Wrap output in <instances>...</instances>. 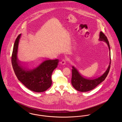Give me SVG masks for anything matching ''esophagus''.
Here are the masks:
<instances>
[{
    "instance_id": "1",
    "label": "esophagus",
    "mask_w": 122,
    "mask_h": 122,
    "mask_svg": "<svg viewBox=\"0 0 122 122\" xmlns=\"http://www.w3.org/2000/svg\"><path fill=\"white\" fill-rule=\"evenodd\" d=\"M60 64L62 65H64L66 64V61H65V60L63 59L62 60H61V61H60Z\"/></svg>"
}]
</instances>
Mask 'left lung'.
I'll return each mask as SVG.
<instances>
[{
    "label": "left lung",
    "instance_id": "1",
    "mask_svg": "<svg viewBox=\"0 0 122 122\" xmlns=\"http://www.w3.org/2000/svg\"><path fill=\"white\" fill-rule=\"evenodd\" d=\"M99 41L105 42L108 46L109 50L110 62L107 69L103 75L95 78H87L83 76L79 72L77 69L74 66L72 69L71 83L73 86L78 91L81 92H86L91 91L97 87L99 84L104 81L107 76L110 68L111 64L110 47L109 41L106 36L102 31H100Z\"/></svg>",
    "mask_w": 122,
    "mask_h": 122
}]
</instances>
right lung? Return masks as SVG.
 I'll use <instances>...</instances> for the list:
<instances>
[{"mask_svg":"<svg viewBox=\"0 0 122 122\" xmlns=\"http://www.w3.org/2000/svg\"><path fill=\"white\" fill-rule=\"evenodd\" d=\"M21 34L15 41L12 55V64L18 79L31 91L41 92L52 85V72L58 65L59 60L38 59L25 62L18 57V49Z\"/></svg>","mask_w":122,"mask_h":122,"instance_id":"obj_1","label":"right lung"}]
</instances>
